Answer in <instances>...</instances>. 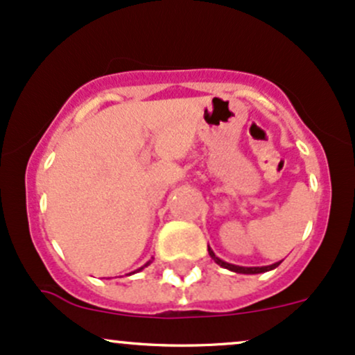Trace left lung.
Here are the masks:
<instances>
[{
	"label": "left lung",
	"mask_w": 355,
	"mask_h": 355,
	"mask_svg": "<svg viewBox=\"0 0 355 355\" xmlns=\"http://www.w3.org/2000/svg\"><path fill=\"white\" fill-rule=\"evenodd\" d=\"M209 254L211 259L215 260V263H218L220 267L229 268V270L237 272V274H263V272L274 270V268L279 267L280 262H282V260H280V262H275V263H272V266H263V267H242V266H234V263H229V262H225V260L218 259V257L215 255V252L210 248V245H209Z\"/></svg>",
	"instance_id": "obj_1"
}]
</instances>
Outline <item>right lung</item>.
<instances>
[{"instance_id":"obj_1","label":"right lung","mask_w":355,"mask_h":355,"mask_svg":"<svg viewBox=\"0 0 355 355\" xmlns=\"http://www.w3.org/2000/svg\"><path fill=\"white\" fill-rule=\"evenodd\" d=\"M152 259H153V257H152ZM150 263H152V260H148V262H146V263H145V266H144V267H140V268H137V270H135V272H130V274H128V275H132V274H137V272H140V270H144V268H145V267H148V266H150Z\"/></svg>"}]
</instances>
